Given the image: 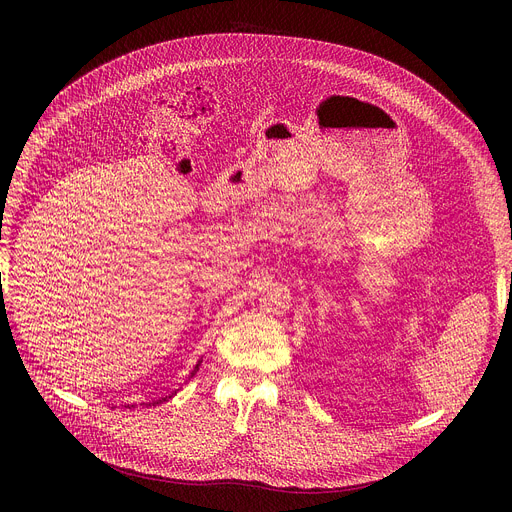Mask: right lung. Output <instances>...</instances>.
<instances>
[{
    "mask_svg": "<svg viewBox=\"0 0 512 512\" xmlns=\"http://www.w3.org/2000/svg\"><path fill=\"white\" fill-rule=\"evenodd\" d=\"M196 371H198V364H196V369H194V373H196ZM194 373H192V375H194ZM162 401H166V399H160V401H156V403H162ZM156 403H154V405H156Z\"/></svg>",
    "mask_w": 512,
    "mask_h": 512,
    "instance_id": "add662e5",
    "label": "right lung"
}]
</instances>
